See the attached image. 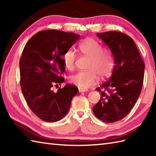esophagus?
Returning <instances> with one entry per match:
<instances>
[{
	"instance_id": "1",
	"label": "esophagus",
	"mask_w": 156,
	"mask_h": 156,
	"mask_svg": "<svg viewBox=\"0 0 156 156\" xmlns=\"http://www.w3.org/2000/svg\"><path fill=\"white\" fill-rule=\"evenodd\" d=\"M88 89L82 88H79V92H88Z\"/></svg>"
}]
</instances>
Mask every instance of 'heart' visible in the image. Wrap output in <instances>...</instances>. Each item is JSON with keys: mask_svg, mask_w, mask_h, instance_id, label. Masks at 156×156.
<instances>
[{"mask_svg": "<svg viewBox=\"0 0 156 156\" xmlns=\"http://www.w3.org/2000/svg\"><path fill=\"white\" fill-rule=\"evenodd\" d=\"M78 50L82 54L89 57L87 66L88 69L80 71L70 77V81L82 88H88L97 83L99 76L102 78L111 75L113 68V58L111 52L102 49L101 45L92 38H87L78 45ZM76 54L69 49L63 55V62L66 68L74 69Z\"/></svg>", "mask_w": 156, "mask_h": 156, "instance_id": "1", "label": "heart"}]
</instances>
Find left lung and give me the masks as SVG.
Here are the masks:
<instances>
[{
  "mask_svg": "<svg viewBox=\"0 0 156 156\" xmlns=\"http://www.w3.org/2000/svg\"><path fill=\"white\" fill-rule=\"evenodd\" d=\"M114 58V68L109 80L96 88L101 99L92 111L96 117L114 122L126 117L140 97L144 82L145 64L134 41L118 31L98 33Z\"/></svg>",
  "mask_w": 156,
  "mask_h": 156,
  "instance_id": "left-lung-1",
  "label": "left lung"
}]
</instances>
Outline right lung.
Masks as SVG:
<instances>
[{"mask_svg": "<svg viewBox=\"0 0 156 156\" xmlns=\"http://www.w3.org/2000/svg\"><path fill=\"white\" fill-rule=\"evenodd\" d=\"M80 35L55 29L35 34L26 44L19 62L20 84L33 112L46 122L61 120L68 113L78 89L70 84L52 90L64 78L62 57L80 38Z\"/></svg>", "mask_w": 156, "mask_h": 156, "instance_id": "right-lung-1", "label": "right lung"}]
</instances>
